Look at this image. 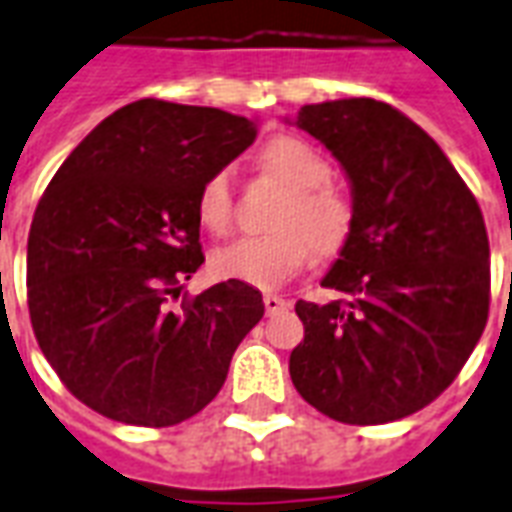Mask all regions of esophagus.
<instances>
[{"instance_id":"obj_1","label":"esophagus","mask_w":512,"mask_h":512,"mask_svg":"<svg viewBox=\"0 0 512 512\" xmlns=\"http://www.w3.org/2000/svg\"><path fill=\"white\" fill-rule=\"evenodd\" d=\"M263 304H266L268 314H274V312H282V309H287V306H290V301H287V298H282V295L266 293L263 295Z\"/></svg>"}]
</instances>
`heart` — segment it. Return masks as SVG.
I'll list each match as a JSON object with an SVG mask.
<instances>
[{"label":"heart","mask_w":512,"mask_h":512,"mask_svg":"<svg viewBox=\"0 0 512 512\" xmlns=\"http://www.w3.org/2000/svg\"><path fill=\"white\" fill-rule=\"evenodd\" d=\"M260 165L271 179L290 189L276 214L279 233L238 238L211 255V271L219 279H236L252 287H276L312 260L339 255L352 233L350 200L331 187L333 168L312 143L295 135H276L260 151ZM233 176L222 168L198 189V219L211 233H227L233 225Z\"/></svg>","instance_id":"heart-1"}]
</instances>
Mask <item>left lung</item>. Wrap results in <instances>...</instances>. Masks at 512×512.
<instances>
[{
    "label": "left lung",
    "mask_w": 512,
    "mask_h": 512,
    "mask_svg": "<svg viewBox=\"0 0 512 512\" xmlns=\"http://www.w3.org/2000/svg\"><path fill=\"white\" fill-rule=\"evenodd\" d=\"M295 127L339 160L352 192L350 241L323 276L344 298L295 304V391L350 426L407 418L456 380L486 328L478 200L437 140L388 102L304 105Z\"/></svg>",
    "instance_id": "left-lung-1"
}]
</instances>
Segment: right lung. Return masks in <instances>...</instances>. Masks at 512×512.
<instances>
[{"mask_svg":"<svg viewBox=\"0 0 512 512\" xmlns=\"http://www.w3.org/2000/svg\"><path fill=\"white\" fill-rule=\"evenodd\" d=\"M244 116L138 100L100 121L56 170L26 246L29 317L67 391L105 418L176 426L225 385L266 312L227 279L195 298L200 184L252 146Z\"/></svg>","mask_w":512,"mask_h":512,"instance_id":"right-lung-1","label":"right lung"}]
</instances>
